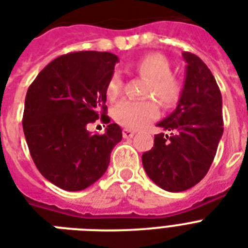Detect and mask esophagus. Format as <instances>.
Wrapping results in <instances>:
<instances>
[{
	"mask_svg": "<svg viewBox=\"0 0 248 248\" xmlns=\"http://www.w3.org/2000/svg\"><path fill=\"white\" fill-rule=\"evenodd\" d=\"M122 135H124V139H128V138H132V136L135 135V131H134V130H131V128H124Z\"/></svg>",
	"mask_w": 248,
	"mask_h": 248,
	"instance_id": "obj_1",
	"label": "esophagus"
}]
</instances>
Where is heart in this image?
<instances>
[{"label":"heart","instance_id":"obj_1","mask_svg":"<svg viewBox=\"0 0 248 248\" xmlns=\"http://www.w3.org/2000/svg\"><path fill=\"white\" fill-rule=\"evenodd\" d=\"M127 69H134L145 78L151 79L148 85V96H155L165 107L170 108L176 104L183 93V85L177 77L171 75V64L161 54H148ZM124 82L118 73L109 78L107 85V97L114 100L122 93ZM159 116V107L155 100H126L120 101L113 109V118L117 124L127 128H140Z\"/></svg>","mask_w":248,"mask_h":248}]
</instances>
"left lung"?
I'll return each instance as SVG.
<instances>
[{
	"label": "left lung",
	"instance_id": "1",
	"mask_svg": "<svg viewBox=\"0 0 248 248\" xmlns=\"http://www.w3.org/2000/svg\"><path fill=\"white\" fill-rule=\"evenodd\" d=\"M186 68L176 108L158 122L169 134L155 136V145L141 155L145 172L167 192H183L198 184L210 170L223 136V100L215 77L194 54L183 52Z\"/></svg>",
	"mask_w": 248,
	"mask_h": 248
}]
</instances>
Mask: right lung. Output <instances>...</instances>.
I'll use <instances>...</instances> for the list:
<instances>
[{
  "instance_id": "1",
  "label": "right lung",
  "mask_w": 248,
  "mask_h": 248,
  "mask_svg": "<svg viewBox=\"0 0 248 248\" xmlns=\"http://www.w3.org/2000/svg\"><path fill=\"white\" fill-rule=\"evenodd\" d=\"M116 63L112 52H71L47 64L27 91L23 130L33 162L64 190H82L99 180L122 140L120 126L105 116V90ZM97 118L108 124L103 136L87 130Z\"/></svg>"
}]
</instances>
